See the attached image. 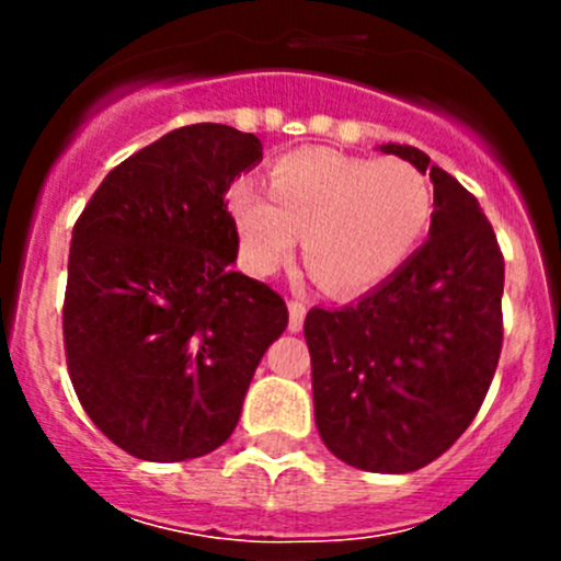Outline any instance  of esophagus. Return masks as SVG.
<instances>
[{
    "instance_id": "34e87169",
    "label": "esophagus",
    "mask_w": 561,
    "mask_h": 561,
    "mask_svg": "<svg viewBox=\"0 0 561 561\" xmlns=\"http://www.w3.org/2000/svg\"><path fill=\"white\" fill-rule=\"evenodd\" d=\"M307 304L304 301H290V331H301L304 317H307Z\"/></svg>"
}]
</instances>
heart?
<instances>
[{"instance_id": "obj_1", "label": "heart", "mask_w": 561, "mask_h": 561, "mask_svg": "<svg viewBox=\"0 0 561 561\" xmlns=\"http://www.w3.org/2000/svg\"><path fill=\"white\" fill-rule=\"evenodd\" d=\"M268 197L236 184L230 214L254 271L279 268L304 236V260L325 290L360 293L393 276L426 239L434 195L401 160L301 149L265 175Z\"/></svg>"}]
</instances>
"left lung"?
I'll return each mask as SVG.
<instances>
[{"instance_id":"1","label":"left lung","mask_w":561,"mask_h":561,"mask_svg":"<svg viewBox=\"0 0 561 561\" xmlns=\"http://www.w3.org/2000/svg\"><path fill=\"white\" fill-rule=\"evenodd\" d=\"M434 181L428 241L360 301L309 309L314 421L333 456L415 472L478 415L502 353L505 257L472 192L415 146L388 144Z\"/></svg>"}]
</instances>
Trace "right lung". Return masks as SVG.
Returning <instances> with one entry per match:
<instances>
[{
	"label": "right lung",
	"mask_w": 561,
	"mask_h": 561,
	"mask_svg": "<svg viewBox=\"0 0 561 561\" xmlns=\"http://www.w3.org/2000/svg\"><path fill=\"white\" fill-rule=\"evenodd\" d=\"M263 144L190 124L113 168L72 228L65 355L94 426L144 461H186L233 434L254 369L287 328L265 282L233 271L228 195Z\"/></svg>",
	"instance_id": "add662e5"
}]
</instances>
